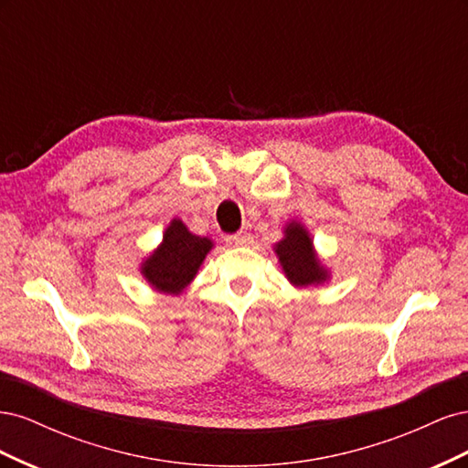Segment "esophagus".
Masks as SVG:
<instances>
[{"mask_svg": "<svg viewBox=\"0 0 468 468\" xmlns=\"http://www.w3.org/2000/svg\"><path fill=\"white\" fill-rule=\"evenodd\" d=\"M251 236L248 232H238V234H232V236H226V244L230 246H246L250 244Z\"/></svg>", "mask_w": 468, "mask_h": 468, "instance_id": "34e87169", "label": "esophagus"}]
</instances>
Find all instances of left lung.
Masks as SVG:
<instances>
[{"label":"left lung","instance_id":"8db88e82","mask_svg":"<svg viewBox=\"0 0 468 468\" xmlns=\"http://www.w3.org/2000/svg\"><path fill=\"white\" fill-rule=\"evenodd\" d=\"M275 253L282 271L296 287L316 285V282L328 279V271L320 265L314 253L313 239L299 222H291L287 226L285 238L275 246Z\"/></svg>","mask_w":468,"mask_h":468}]
</instances>
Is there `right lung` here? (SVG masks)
<instances>
[{
    "mask_svg": "<svg viewBox=\"0 0 468 468\" xmlns=\"http://www.w3.org/2000/svg\"><path fill=\"white\" fill-rule=\"evenodd\" d=\"M210 248L208 238L191 234L187 226L176 218L167 226L162 246L143 265V273L152 287L177 294L193 281Z\"/></svg>",
    "mask_w": 468,
    "mask_h": 468,
    "instance_id": "add662e5",
    "label": "right lung"
}]
</instances>
